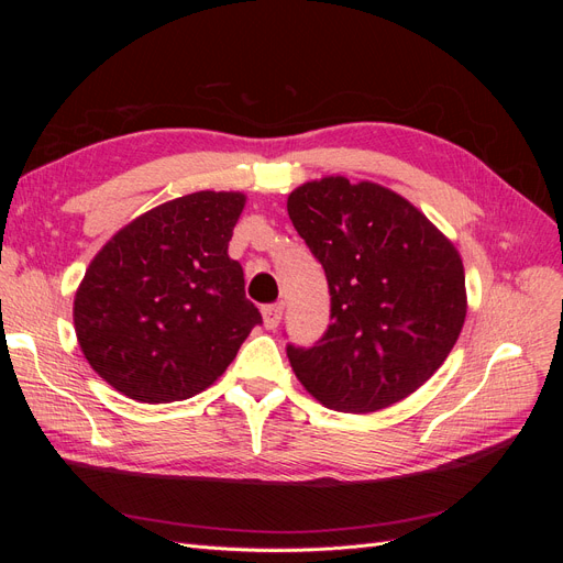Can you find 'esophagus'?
<instances>
[{
    "instance_id": "34e87169",
    "label": "esophagus",
    "mask_w": 563,
    "mask_h": 563,
    "mask_svg": "<svg viewBox=\"0 0 563 563\" xmlns=\"http://www.w3.org/2000/svg\"><path fill=\"white\" fill-rule=\"evenodd\" d=\"M282 312H284V305L277 302V305H265L263 308V323L265 329H277L279 321H282Z\"/></svg>"
}]
</instances>
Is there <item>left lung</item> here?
<instances>
[{
    "instance_id": "left-lung-1",
    "label": "left lung",
    "mask_w": 563,
    "mask_h": 563,
    "mask_svg": "<svg viewBox=\"0 0 563 563\" xmlns=\"http://www.w3.org/2000/svg\"><path fill=\"white\" fill-rule=\"evenodd\" d=\"M286 209L331 291L329 331L310 350L286 347L296 378L345 413L413 395L465 323V267L453 242L411 201L371 180L302 183Z\"/></svg>"
}]
</instances>
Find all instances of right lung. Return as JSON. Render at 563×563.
<instances>
[{"label":"right lung","mask_w":563,"mask_h":563,"mask_svg":"<svg viewBox=\"0 0 563 563\" xmlns=\"http://www.w3.org/2000/svg\"><path fill=\"white\" fill-rule=\"evenodd\" d=\"M242 192L201 190L133 218L100 249L75 294V333L91 368L143 404L213 385L261 312L228 255Z\"/></svg>","instance_id":"obj_1"}]
</instances>
